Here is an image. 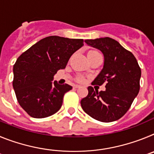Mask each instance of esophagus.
<instances>
[{"label":"esophagus","mask_w":154,"mask_h":154,"mask_svg":"<svg viewBox=\"0 0 154 154\" xmlns=\"http://www.w3.org/2000/svg\"><path fill=\"white\" fill-rule=\"evenodd\" d=\"M80 87H81V85H74V88H75V89H78V88H80Z\"/></svg>","instance_id":"esophagus-1"}]
</instances>
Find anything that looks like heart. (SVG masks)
Returning <instances> with one entry per match:
<instances>
[{
	"mask_svg": "<svg viewBox=\"0 0 154 154\" xmlns=\"http://www.w3.org/2000/svg\"><path fill=\"white\" fill-rule=\"evenodd\" d=\"M96 53H99V52L96 51H89V52H88V54H87V55H90V54H96ZM76 80H77L78 82H84L85 79H84V77H82V76H79L78 78L76 79Z\"/></svg>",
	"mask_w": 154,
	"mask_h": 154,
	"instance_id": "heart-1",
	"label": "heart"
}]
</instances>
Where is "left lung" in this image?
<instances>
[{
    "mask_svg": "<svg viewBox=\"0 0 154 154\" xmlns=\"http://www.w3.org/2000/svg\"><path fill=\"white\" fill-rule=\"evenodd\" d=\"M88 45L100 50L104 55V65L92 85L106 82V90H94L81 100L82 109L93 119L109 123L120 119L130 108L140 91L141 69L135 56L117 41L106 37L88 39Z\"/></svg>",
    "mask_w": 154,
    "mask_h": 154,
    "instance_id": "8db88e82",
    "label": "left lung"
}]
</instances>
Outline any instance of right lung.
<instances>
[{"instance_id":"add662e5","label":"right lung","mask_w":154,"mask_h":154,"mask_svg":"<svg viewBox=\"0 0 154 154\" xmlns=\"http://www.w3.org/2000/svg\"><path fill=\"white\" fill-rule=\"evenodd\" d=\"M83 45V39L46 37L18 57L13 68V88L17 102L30 116L48 117L60 109L64 95L72 87L52 82L53 78Z\"/></svg>"}]
</instances>
